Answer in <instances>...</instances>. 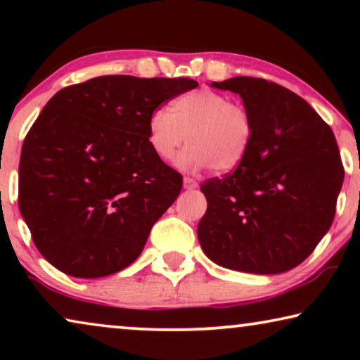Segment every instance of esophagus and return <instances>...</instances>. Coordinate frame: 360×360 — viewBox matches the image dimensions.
<instances>
[{
    "label": "esophagus",
    "mask_w": 360,
    "mask_h": 360,
    "mask_svg": "<svg viewBox=\"0 0 360 360\" xmlns=\"http://www.w3.org/2000/svg\"><path fill=\"white\" fill-rule=\"evenodd\" d=\"M198 186V181H196L195 179H190V176H185L184 179V188L185 190H193Z\"/></svg>",
    "instance_id": "34e87169"
}]
</instances>
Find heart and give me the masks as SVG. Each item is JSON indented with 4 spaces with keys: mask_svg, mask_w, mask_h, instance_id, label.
<instances>
[{
    "mask_svg": "<svg viewBox=\"0 0 360 360\" xmlns=\"http://www.w3.org/2000/svg\"><path fill=\"white\" fill-rule=\"evenodd\" d=\"M254 122L248 108L213 90H195L157 110L147 120V141L160 160L176 159L184 170L210 167L229 174L243 165L252 144Z\"/></svg>",
    "mask_w": 360,
    "mask_h": 360,
    "instance_id": "b5f03b06",
    "label": "heart"
}]
</instances>
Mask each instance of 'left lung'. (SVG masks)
Segmentation results:
<instances>
[{"instance_id":"1","label":"left lung","mask_w":360,"mask_h":360,"mask_svg":"<svg viewBox=\"0 0 360 360\" xmlns=\"http://www.w3.org/2000/svg\"><path fill=\"white\" fill-rule=\"evenodd\" d=\"M211 86L238 93L254 137L239 169L200 186L208 201L201 249L224 269L287 272L333 224L344 180L336 137L303 98L277 83L234 77Z\"/></svg>"}]
</instances>
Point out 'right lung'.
Listing matches in <instances>:
<instances>
[{
	"instance_id": "1",
	"label": "right lung",
	"mask_w": 360,
	"mask_h": 360,
	"mask_svg": "<svg viewBox=\"0 0 360 360\" xmlns=\"http://www.w3.org/2000/svg\"><path fill=\"white\" fill-rule=\"evenodd\" d=\"M191 78L106 75L62 88L24 139L19 210L47 262L100 278L139 257L181 175L147 141V120Z\"/></svg>"
}]
</instances>
